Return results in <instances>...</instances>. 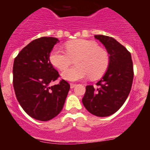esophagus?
<instances>
[{
  "label": "esophagus",
  "instance_id": "1",
  "mask_svg": "<svg viewBox=\"0 0 150 150\" xmlns=\"http://www.w3.org/2000/svg\"><path fill=\"white\" fill-rule=\"evenodd\" d=\"M76 86V84H75V83H71V88H74V87Z\"/></svg>",
  "mask_w": 150,
  "mask_h": 150
}]
</instances>
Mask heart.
I'll return each mask as SVG.
<instances>
[{"label": "heart", "instance_id": "b5f03b06", "mask_svg": "<svg viewBox=\"0 0 150 150\" xmlns=\"http://www.w3.org/2000/svg\"><path fill=\"white\" fill-rule=\"evenodd\" d=\"M65 51L55 48L49 55L50 63L63 71L76 58L77 66L62 73V77L68 81H77L89 76L91 79L100 77L109 66L110 56L107 50L99 47L95 41L78 39L67 42Z\"/></svg>", "mask_w": 150, "mask_h": 150}]
</instances>
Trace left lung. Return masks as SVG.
Here are the masks:
<instances>
[{
    "label": "left lung",
    "mask_w": 150,
    "mask_h": 150,
    "mask_svg": "<svg viewBox=\"0 0 150 150\" xmlns=\"http://www.w3.org/2000/svg\"><path fill=\"white\" fill-rule=\"evenodd\" d=\"M108 53L110 63L107 72L96 86H87L83 104L97 116H108L116 112L126 100L134 78L133 62L130 52L113 38L95 35Z\"/></svg>",
    "instance_id": "1"
}]
</instances>
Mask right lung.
<instances>
[{
    "label": "right lung",
    "mask_w": 150,
    "mask_h": 150,
    "mask_svg": "<svg viewBox=\"0 0 150 150\" xmlns=\"http://www.w3.org/2000/svg\"><path fill=\"white\" fill-rule=\"evenodd\" d=\"M59 40L38 38L24 47L15 58L13 83L16 96L22 109L30 117L40 121L53 119L62 111L70 89V84L61 79L49 59L50 52Z\"/></svg>",
    "instance_id": "obj_1"
}]
</instances>
